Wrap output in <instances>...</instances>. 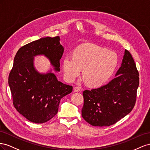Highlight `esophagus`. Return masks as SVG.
<instances>
[{
	"label": "esophagus",
	"mask_w": 150,
	"mask_h": 150,
	"mask_svg": "<svg viewBox=\"0 0 150 150\" xmlns=\"http://www.w3.org/2000/svg\"><path fill=\"white\" fill-rule=\"evenodd\" d=\"M74 89V91L76 92L81 91V89H80V88L79 87H75Z\"/></svg>",
	"instance_id": "esophagus-1"
}]
</instances>
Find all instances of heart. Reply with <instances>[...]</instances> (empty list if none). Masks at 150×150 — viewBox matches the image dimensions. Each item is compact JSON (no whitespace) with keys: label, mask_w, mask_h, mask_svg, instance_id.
Masks as SVG:
<instances>
[{"label":"heart","mask_w":150,"mask_h":150,"mask_svg":"<svg viewBox=\"0 0 150 150\" xmlns=\"http://www.w3.org/2000/svg\"><path fill=\"white\" fill-rule=\"evenodd\" d=\"M117 64L118 56L114 51L93 44H85L75 50L74 57H65L63 65L68 80H74L83 70L85 83L98 87L110 78Z\"/></svg>","instance_id":"1"}]
</instances>
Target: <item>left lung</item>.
I'll return each mask as SVG.
<instances>
[{"instance_id": "left-lung-1", "label": "left lung", "mask_w": 150, "mask_h": 150, "mask_svg": "<svg viewBox=\"0 0 150 150\" xmlns=\"http://www.w3.org/2000/svg\"><path fill=\"white\" fill-rule=\"evenodd\" d=\"M139 73L129 51L125 50L115 77L99 88L83 92L82 117L93 126H109L129 114L136 103Z\"/></svg>"}]
</instances>
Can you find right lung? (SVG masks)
<instances>
[{
    "instance_id": "right-lung-1",
    "label": "right lung",
    "mask_w": 150,
    "mask_h": 150,
    "mask_svg": "<svg viewBox=\"0 0 150 150\" xmlns=\"http://www.w3.org/2000/svg\"><path fill=\"white\" fill-rule=\"evenodd\" d=\"M59 36L46 37L23 46L18 51L8 75L14 108L32 122L41 124L58 112L62 98L72 92L71 85L58 80L51 70L46 74L38 71L34 58L45 55L55 71H59V59L64 48Z\"/></svg>"
}]
</instances>
